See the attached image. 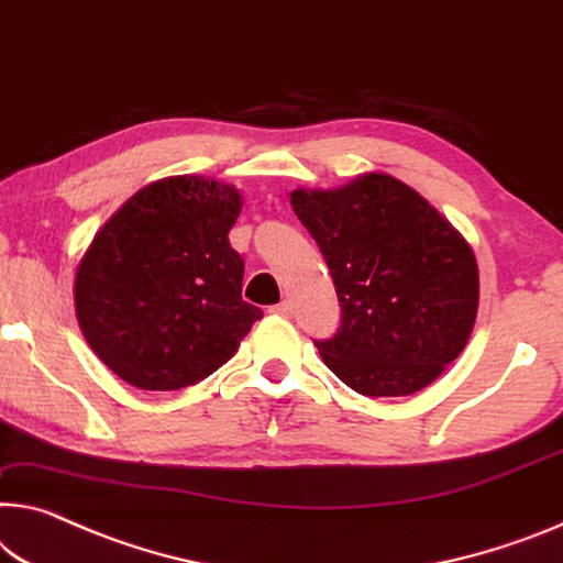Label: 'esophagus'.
Masks as SVG:
<instances>
[{"label":"esophagus","instance_id":"esophagus-1","mask_svg":"<svg viewBox=\"0 0 563 563\" xmlns=\"http://www.w3.org/2000/svg\"><path fill=\"white\" fill-rule=\"evenodd\" d=\"M272 311H274V314L289 317V314H291V301L284 299V301H279V305H274V307H272Z\"/></svg>","mask_w":563,"mask_h":563}]
</instances>
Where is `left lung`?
<instances>
[{"label": "left lung", "mask_w": 563, "mask_h": 563, "mask_svg": "<svg viewBox=\"0 0 563 563\" xmlns=\"http://www.w3.org/2000/svg\"><path fill=\"white\" fill-rule=\"evenodd\" d=\"M330 266L342 324L317 340L324 365L367 397L428 387L463 352L478 311V264L451 221L387 173L336 191H291Z\"/></svg>", "instance_id": "obj_1"}]
</instances>
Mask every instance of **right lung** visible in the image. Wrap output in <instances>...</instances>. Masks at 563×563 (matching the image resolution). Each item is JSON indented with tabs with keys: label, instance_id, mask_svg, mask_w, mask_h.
<instances>
[{
	"label": "right lung",
	"instance_id": "obj_1",
	"mask_svg": "<svg viewBox=\"0 0 563 563\" xmlns=\"http://www.w3.org/2000/svg\"><path fill=\"white\" fill-rule=\"evenodd\" d=\"M233 186L173 176L145 186L95 233L75 274L77 322L128 385L180 390L233 357L262 309L241 299L229 244Z\"/></svg>",
	"mask_w": 563,
	"mask_h": 563
}]
</instances>
